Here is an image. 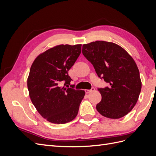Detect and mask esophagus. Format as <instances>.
Returning a JSON list of instances; mask_svg holds the SVG:
<instances>
[{
  "label": "esophagus",
  "instance_id": "34e87169",
  "mask_svg": "<svg viewBox=\"0 0 156 156\" xmlns=\"http://www.w3.org/2000/svg\"><path fill=\"white\" fill-rule=\"evenodd\" d=\"M94 90H95V88H92L90 90H88V89L84 90V91H85V92H86L87 94H88V93H90V92H93V91H94Z\"/></svg>",
  "mask_w": 156,
  "mask_h": 156
}]
</instances>
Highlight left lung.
<instances>
[{"label":"left lung","instance_id":"obj_1","mask_svg":"<svg viewBox=\"0 0 156 156\" xmlns=\"http://www.w3.org/2000/svg\"><path fill=\"white\" fill-rule=\"evenodd\" d=\"M82 53L94 66L99 77L109 83L98 88L101 100L96 105L99 113L118 119L133 109L142 87L139 71L127 52L112 42L96 41L83 45Z\"/></svg>","mask_w":156,"mask_h":156}]
</instances>
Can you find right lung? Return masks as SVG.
<instances>
[{
  "label": "right lung",
  "instance_id": "1",
  "mask_svg": "<svg viewBox=\"0 0 156 156\" xmlns=\"http://www.w3.org/2000/svg\"><path fill=\"white\" fill-rule=\"evenodd\" d=\"M81 52V44L58 45L40 54L32 64L27 79L29 96L37 112L51 123H68L77 115L85 92L65 85L70 84L68 72Z\"/></svg>",
  "mask_w": 156,
  "mask_h": 156
}]
</instances>
